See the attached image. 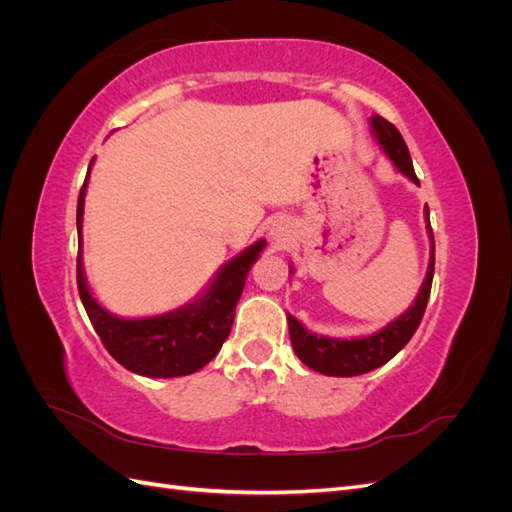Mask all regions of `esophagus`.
<instances>
[{
  "label": "esophagus",
  "instance_id": "1",
  "mask_svg": "<svg viewBox=\"0 0 512 512\" xmlns=\"http://www.w3.org/2000/svg\"><path fill=\"white\" fill-rule=\"evenodd\" d=\"M273 241H275V243H280V237H277V235H275V237H273Z\"/></svg>",
  "mask_w": 512,
  "mask_h": 512
}]
</instances>
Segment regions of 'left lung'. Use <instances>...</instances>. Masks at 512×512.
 <instances>
[{"label": "left lung", "instance_id": "8db88e82", "mask_svg": "<svg viewBox=\"0 0 512 512\" xmlns=\"http://www.w3.org/2000/svg\"><path fill=\"white\" fill-rule=\"evenodd\" d=\"M371 130H374L378 143L382 145L386 156L391 158V162L395 164L399 173L412 179L416 185H421L414 173L408 145L393 123L386 121L380 115H374L371 117ZM425 218H427V232L431 237L429 269L425 275V282L421 286V292H418L414 305H410V309L404 316L395 318L391 324H386L382 331L369 337L333 339V337H324V335L318 337L316 333H309L297 318H292L288 314L292 348L309 369L320 371L324 376H342V378L361 376L371 369L389 363L393 356L410 342L412 335L418 329V324L423 320L425 307L429 301V292H431V282H433V265H436V247H433L429 209H425Z\"/></svg>", "mask_w": 512, "mask_h": 512}]
</instances>
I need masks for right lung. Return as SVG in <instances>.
I'll return each mask as SVG.
<instances>
[{
  "label": "right lung",
  "instance_id": "right-lung-1",
  "mask_svg": "<svg viewBox=\"0 0 512 512\" xmlns=\"http://www.w3.org/2000/svg\"><path fill=\"white\" fill-rule=\"evenodd\" d=\"M87 179L89 170L79 194V205H76V228H79L76 284H79L85 312L100 335L104 348L119 365L134 371V374L149 378H177L194 374L200 367H205L226 342L232 320H235V307L243 292L247 271L260 256L265 241H256L237 258H232L228 265H224V269L215 275L209 290L196 303L183 305L175 312L162 316L138 320L117 318L108 314L91 297L83 273L81 228Z\"/></svg>",
  "mask_w": 512,
  "mask_h": 512
}]
</instances>
